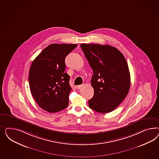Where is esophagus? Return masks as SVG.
I'll list each match as a JSON object with an SVG mask.
<instances>
[{"label":"esophagus","mask_w":159,"mask_h":159,"mask_svg":"<svg viewBox=\"0 0 159 159\" xmlns=\"http://www.w3.org/2000/svg\"><path fill=\"white\" fill-rule=\"evenodd\" d=\"M83 86V84H81V85H78V86H77V88L78 89H81Z\"/></svg>","instance_id":"1"}]
</instances>
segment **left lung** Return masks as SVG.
<instances>
[{
  "instance_id": "1",
  "label": "left lung",
  "mask_w": 159,
  "mask_h": 159,
  "mask_svg": "<svg viewBox=\"0 0 159 159\" xmlns=\"http://www.w3.org/2000/svg\"><path fill=\"white\" fill-rule=\"evenodd\" d=\"M80 47L93 71V97L89 107L100 113L114 110L127 96L130 86L127 62L120 51L110 45L82 43Z\"/></svg>"
}]
</instances>
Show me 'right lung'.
I'll list each match as a JSON object with an SVG mask.
<instances>
[{
	"label": "right lung",
	"mask_w": 159,
	"mask_h": 159,
	"mask_svg": "<svg viewBox=\"0 0 159 159\" xmlns=\"http://www.w3.org/2000/svg\"><path fill=\"white\" fill-rule=\"evenodd\" d=\"M77 44L48 45L33 61L30 69V91L41 108L56 112L66 108L71 91L70 76L65 73L66 57Z\"/></svg>",
	"instance_id": "right-lung-1"
}]
</instances>
